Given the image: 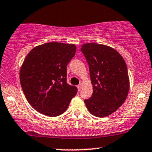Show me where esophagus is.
Returning a JSON list of instances; mask_svg holds the SVG:
<instances>
[{
  "instance_id": "obj_1",
  "label": "esophagus",
  "mask_w": 152,
  "mask_h": 152,
  "mask_svg": "<svg viewBox=\"0 0 152 152\" xmlns=\"http://www.w3.org/2000/svg\"><path fill=\"white\" fill-rule=\"evenodd\" d=\"M82 87H83V83H80V84L78 85V86H77V88H78V90L79 91H81V88H82Z\"/></svg>"
}]
</instances>
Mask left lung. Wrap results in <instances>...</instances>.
Instances as JSON below:
<instances>
[{"label": "left lung", "instance_id": "obj_1", "mask_svg": "<svg viewBox=\"0 0 152 152\" xmlns=\"http://www.w3.org/2000/svg\"><path fill=\"white\" fill-rule=\"evenodd\" d=\"M82 53L89 66L93 94L84 103L88 111L105 117L116 111L126 100L129 90L126 64L114 48L88 43L82 45Z\"/></svg>", "mask_w": 152, "mask_h": 152}]
</instances>
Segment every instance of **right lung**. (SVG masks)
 <instances>
[{
  "label": "right lung",
  "mask_w": 152,
  "mask_h": 152,
  "mask_svg": "<svg viewBox=\"0 0 152 152\" xmlns=\"http://www.w3.org/2000/svg\"><path fill=\"white\" fill-rule=\"evenodd\" d=\"M76 51L75 44L50 42L34 47L20 70L23 91L31 106L46 116L64 114L77 88L66 83V66Z\"/></svg>",
  "instance_id": "right-lung-1"
}]
</instances>
